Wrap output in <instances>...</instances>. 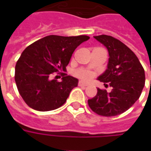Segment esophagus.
<instances>
[{
  "label": "esophagus",
  "mask_w": 151,
  "mask_h": 151,
  "mask_svg": "<svg viewBox=\"0 0 151 151\" xmlns=\"http://www.w3.org/2000/svg\"><path fill=\"white\" fill-rule=\"evenodd\" d=\"M78 86H80V87H86V86H88V85L87 83H85L82 81H80L78 82Z\"/></svg>",
  "instance_id": "esophagus-1"
}]
</instances>
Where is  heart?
<instances>
[{"label": "heart", "mask_w": 151, "mask_h": 151, "mask_svg": "<svg viewBox=\"0 0 151 151\" xmlns=\"http://www.w3.org/2000/svg\"><path fill=\"white\" fill-rule=\"evenodd\" d=\"M76 75L82 80H90L93 76V73L87 70H79L76 72Z\"/></svg>", "instance_id": "b5f03b06"}]
</instances>
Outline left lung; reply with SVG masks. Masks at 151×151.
<instances>
[{
    "label": "left lung",
    "mask_w": 151,
    "mask_h": 151,
    "mask_svg": "<svg viewBox=\"0 0 151 151\" xmlns=\"http://www.w3.org/2000/svg\"><path fill=\"white\" fill-rule=\"evenodd\" d=\"M109 52L107 69L98 78L110 92L97 88L88 103L91 110L104 117L117 116L128 110L139 98L145 85V73L135 53L122 41L108 35L95 36Z\"/></svg>",
    "instance_id": "obj_1"
}]
</instances>
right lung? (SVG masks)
<instances>
[{
  "mask_svg": "<svg viewBox=\"0 0 151 151\" xmlns=\"http://www.w3.org/2000/svg\"><path fill=\"white\" fill-rule=\"evenodd\" d=\"M89 39L86 35H50L35 41L18 59L15 81L18 91L29 107L49 111L66 103L71 90L78 86L77 78L62 73V81L52 79L55 73L66 70L78 46Z\"/></svg>",
  "mask_w": 151,
  "mask_h": 151,
  "instance_id": "obj_1",
  "label": "right lung"
}]
</instances>
